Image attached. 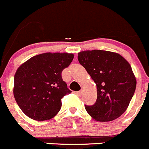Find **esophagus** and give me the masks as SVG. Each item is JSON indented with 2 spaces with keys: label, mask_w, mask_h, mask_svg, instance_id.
<instances>
[{
  "label": "esophagus",
  "mask_w": 149,
  "mask_h": 149,
  "mask_svg": "<svg viewBox=\"0 0 149 149\" xmlns=\"http://www.w3.org/2000/svg\"><path fill=\"white\" fill-rule=\"evenodd\" d=\"M75 93H76L77 95H79V96H80V95H82V91H77V92H75Z\"/></svg>",
  "instance_id": "34e87169"
}]
</instances>
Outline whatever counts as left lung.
Wrapping results in <instances>:
<instances>
[{
	"label": "left lung",
	"mask_w": 149,
	"mask_h": 149,
	"mask_svg": "<svg viewBox=\"0 0 149 149\" xmlns=\"http://www.w3.org/2000/svg\"><path fill=\"white\" fill-rule=\"evenodd\" d=\"M78 61L95 82L97 99L85 105L87 112L98 122H109L126 111L136 88L131 66L117 53L101 50L78 53Z\"/></svg>",
	"instance_id": "obj_1"
}]
</instances>
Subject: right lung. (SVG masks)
<instances>
[{"label":"right lung","mask_w":149,"mask_h":149,"mask_svg":"<svg viewBox=\"0 0 149 149\" xmlns=\"http://www.w3.org/2000/svg\"><path fill=\"white\" fill-rule=\"evenodd\" d=\"M73 58V54L45 53L32 57L17 69L13 92L17 104L28 117L44 121L58 114L61 98L72 93L61 72Z\"/></svg>","instance_id":"1"}]
</instances>
